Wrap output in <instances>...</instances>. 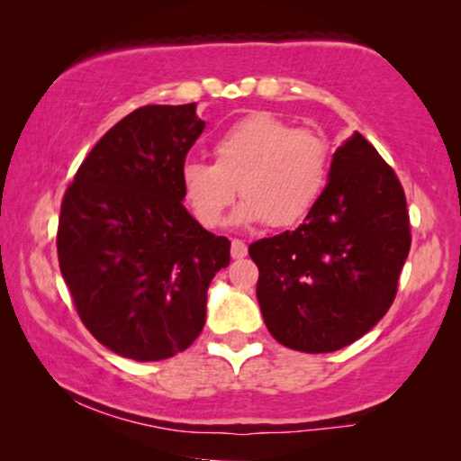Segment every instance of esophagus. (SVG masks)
<instances>
[{"mask_svg":"<svg viewBox=\"0 0 461 461\" xmlns=\"http://www.w3.org/2000/svg\"><path fill=\"white\" fill-rule=\"evenodd\" d=\"M230 256H232V260H241V258L248 256V245H245L243 241H239V239H232Z\"/></svg>","mask_w":461,"mask_h":461,"instance_id":"34e87169","label":"esophagus"}]
</instances>
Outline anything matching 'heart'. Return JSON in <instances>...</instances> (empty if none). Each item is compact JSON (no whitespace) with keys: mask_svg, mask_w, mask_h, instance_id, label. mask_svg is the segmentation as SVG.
<instances>
[{"mask_svg":"<svg viewBox=\"0 0 461 461\" xmlns=\"http://www.w3.org/2000/svg\"><path fill=\"white\" fill-rule=\"evenodd\" d=\"M216 163L191 159L182 193L203 226L222 222L239 191L237 224L294 226L317 203L330 176V142L317 130L292 128L270 113H254L222 131Z\"/></svg>","mask_w":461,"mask_h":461,"instance_id":"heart-1","label":"heart"}]
</instances>
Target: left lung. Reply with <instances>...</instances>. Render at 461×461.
<instances>
[{
    "label": "left lung",
    "mask_w": 461,
    "mask_h": 461,
    "mask_svg": "<svg viewBox=\"0 0 461 461\" xmlns=\"http://www.w3.org/2000/svg\"><path fill=\"white\" fill-rule=\"evenodd\" d=\"M409 248L401 182L355 131L333 153L304 224L249 245L270 336L311 355L357 342L393 304Z\"/></svg>",
    "instance_id": "obj_1"
}]
</instances>
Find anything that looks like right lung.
<instances>
[{
    "label": "right lung",
    "instance_id": "right-lung-1",
    "mask_svg": "<svg viewBox=\"0 0 461 461\" xmlns=\"http://www.w3.org/2000/svg\"><path fill=\"white\" fill-rule=\"evenodd\" d=\"M205 128L197 103L150 104L100 138L67 188L60 273L84 325L119 357L161 361L205 325L207 287L230 241L182 205V167Z\"/></svg>",
    "mask_w": 461,
    "mask_h": 461
}]
</instances>
